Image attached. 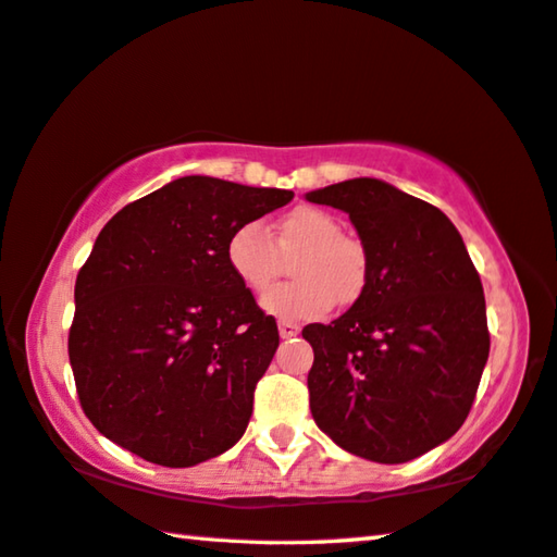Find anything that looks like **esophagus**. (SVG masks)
Instances as JSON below:
<instances>
[{"label": "esophagus", "mask_w": 557, "mask_h": 557, "mask_svg": "<svg viewBox=\"0 0 557 557\" xmlns=\"http://www.w3.org/2000/svg\"><path fill=\"white\" fill-rule=\"evenodd\" d=\"M277 329H280L282 338H292V336H297V333H299V326H297V323H292V321H280Z\"/></svg>", "instance_id": "obj_1"}]
</instances>
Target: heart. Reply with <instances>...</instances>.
<instances>
[{
	"label": "heart",
	"mask_w": 557,
	"mask_h": 557,
	"mask_svg": "<svg viewBox=\"0 0 557 557\" xmlns=\"http://www.w3.org/2000/svg\"><path fill=\"white\" fill-rule=\"evenodd\" d=\"M341 231V221L329 211L297 207L277 221L272 236L258 221L236 226L226 240V262L240 285L258 295L297 251L289 265L295 280L272 287L260 307L282 321L321 319L336 301L352 305L368 282L366 248Z\"/></svg>",
	"instance_id": "heart-1"
}]
</instances>
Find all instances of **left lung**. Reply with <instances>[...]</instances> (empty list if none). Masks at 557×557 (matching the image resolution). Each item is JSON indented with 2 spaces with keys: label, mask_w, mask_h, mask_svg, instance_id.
Wrapping results in <instances>:
<instances>
[{
  "label": "left lung",
  "mask_w": 557,
  "mask_h": 557,
  "mask_svg": "<svg viewBox=\"0 0 557 557\" xmlns=\"http://www.w3.org/2000/svg\"><path fill=\"white\" fill-rule=\"evenodd\" d=\"M346 211L368 282L343 317L301 331L311 417L343 450L407 462L462 426L490 356L482 282L458 228L429 201L358 177L307 195Z\"/></svg>",
  "instance_id": "1"
}]
</instances>
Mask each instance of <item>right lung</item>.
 Wrapping results in <instances>:
<instances>
[{"label": "right lung", "instance_id": "add662e5", "mask_svg": "<svg viewBox=\"0 0 557 557\" xmlns=\"http://www.w3.org/2000/svg\"><path fill=\"white\" fill-rule=\"evenodd\" d=\"M292 197L189 175L107 221L77 272L67 336L79 404L102 436L165 468L244 436L280 333L231 272L226 240Z\"/></svg>", "mask_w": 557, "mask_h": 557}]
</instances>
